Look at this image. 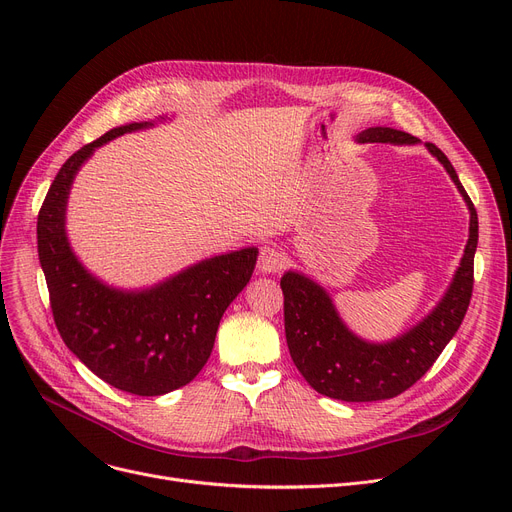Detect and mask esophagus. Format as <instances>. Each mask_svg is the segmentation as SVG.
Here are the masks:
<instances>
[{"instance_id": "esophagus-1", "label": "esophagus", "mask_w": 512, "mask_h": 512, "mask_svg": "<svg viewBox=\"0 0 512 512\" xmlns=\"http://www.w3.org/2000/svg\"><path fill=\"white\" fill-rule=\"evenodd\" d=\"M286 265V253L276 247H263L259 253V272L261 274H276Z\"/></svg>"}]
</instances>
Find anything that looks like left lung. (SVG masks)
I'll use <instances>...</instances> for the list:
<instances>
[{"mask_svg":"<svg viewBox=\"0 0 512 512\" xmlns=\"http://www.w3.org/2000/svg\"><path fill=\"white\" fill-rule=\"evenodd\" d=\"M357 143L419 145L409 132L390 126H371L357 134ZM469 209V238L459 267L442 299L425 317L398 336L371 342L344 324L330 292L303 272H284V330L290 357L313 390L344 402L394 398L411 388L434 365L444 346L459 330L473 290V257L477 251V211L465 193L448 157L425 143Z\"/></svg>","mask_w":512,"mask_h":512,"instance_id":"left-lung-1","label":"left lung"}]
</instances>
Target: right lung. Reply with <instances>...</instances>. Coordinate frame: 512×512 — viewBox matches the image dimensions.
<instances>
[{"label":"right lung","instance_id":"right-lung-1","mask_svg":"<svg viewBox=\"0 0 512 512\" xmlns=\"http://www.w3.org/2000/svg\"><path fill=\"white\" fill-rule=\"evenodd\" d=\"M170 120L130 122L105 132L66 159L37 220V247L58 332L97 378L137 396L186 386L207 363L220 319L253 276L257 247L213 255L145 288L103 282L74 253L66 211L85 161L126 132Z\"/></svg>","mask_w":512,"mask_h":512}]
</instances>
